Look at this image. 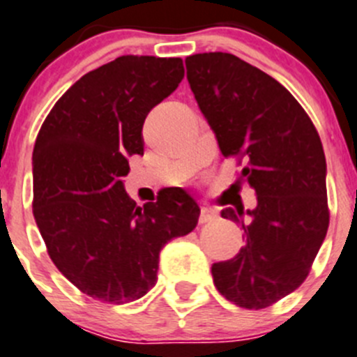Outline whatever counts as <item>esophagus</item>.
<instances>
[{
    "label": "esophagus",
    "mask_w": 357,
    "mask_h": 357,
    "mask_svg": "<svg viewBox=\"0 0 357 357\" xmlns=\"http://www.w3.org/2000/svg\"><path fill=\"white\" fill-rule=\"evenodd\" d=\"M217 219V210L208 208V206H202V212H199V222H212Z\"/></svg>",
    "instance_id": "obj_1"
}]
</instances>
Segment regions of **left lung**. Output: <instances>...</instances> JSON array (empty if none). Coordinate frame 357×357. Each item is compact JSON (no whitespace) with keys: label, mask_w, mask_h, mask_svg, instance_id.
Returning a JSON list of instances; mask_svg holds the SVG:
<instances>
[{"label":"left lung","mask_w":357,"mask_h":357,"mask_svg":"<svg viewBox=\"0 0 357 357\" xmlns=\"http://www.w3.org/2000/svg\"><path fill=\"white\" fill-rule=\"evenodd\" d=\"M188 80L224 158L245 159L242 175L257 206L224 208L245 245L212 264L217 291L259 310L301 286L329 226L326 158L314 122L273 77L227 52L185 57Z\"/></svg>","instance_id":"left-lung-1"}]
</instances>
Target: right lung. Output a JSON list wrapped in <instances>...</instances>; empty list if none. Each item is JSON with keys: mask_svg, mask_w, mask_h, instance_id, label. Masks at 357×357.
I'll list each match as a JSON object with an SVG mask.
<instances>
[{"mask_svg": "<svg viewBox=\"0 0 357 357\" xmlns=\"http://www.w3.org/2000/svg\"><path fill=\"white\" fill-rule=\"evenodd\" d=\"M182 79L181 57L121 56L77 80L36 137L33 215L47 252L103 303L147 294L162 247L198 224L199 206L185 191L138 206L122 185L128 155L144 154L145 117Z\"/></svg>", "mask_w": 357, "mask_h": 357, "instance_id": "1", "label": "right lung"}]
</instances>
